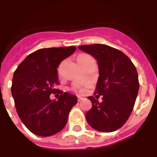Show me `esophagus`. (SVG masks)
<instances>
[{
	"label": "esophagus",
	"instance_id": "esophagus-1",
	"mask_svg": "<svg viewBox=\"0 0 157 157\" xmlns=\"http://www.w3.org/2000/svg\"><path fill=\"white\" fill-rule=\"evenodd\" d=\"M77 100H78V102H81V101H82V100H83V98L78 97V98H77Z\"/></svg>",
	"mask_w": 157,
	"mask_h": 157
}]
</instances>
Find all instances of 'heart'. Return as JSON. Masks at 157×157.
<instances>
[{"label":"heart","mask_w":157,"mask_h":157,"mask_svg":"<svg viewBox=\"0 0 157 157\" xmlns=\"http://www.w3.org/2000/svg\"><path fill=\"white\" fill-rule=\"evenodd\" d=\"M89 55H86V54H81V55H79L78 56H77V58H76V60H77V62H78V64L80 65H82V63L85 61V59L86 58H88ZM77 92L78 93H80V94H83V93H85L86 90L85 88H83V87H80V88H78L77 90Z\"/></svg>","instance_id":"1"}]
</instances>
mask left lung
<instances>
[{
  "mask_svg": "<svg viewBox=\"0 0 157 157\" xmlns=\"http://www.w3.org/2000/svg\"><path fill=\"white\" fill-rule=\"evenodd\" d=\"M79 48L98 60L99 76L94 94L89 97L92 109L86 113L88 124L100 132H113L128 120L138 94V73L130 59L117 48L106 44L82 45ZM97 98V96H96Z\"/></svg>",
  "mask_w": 157,
  "mask_h": 157,
  "instance_id": "left-lung-1",
  "label": "left lung"
}]
</instances>
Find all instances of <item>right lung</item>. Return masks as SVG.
<instances>
[{
  "label": "right lung",
  "mask_w": 157,
  "mask_h": 157,
  "mask_svg": "<svg viewBox=\"0 0 157 157\" xmlns=\"http://www.w3.org/2000/svg\"><path fill=\"white\" fill-rule=\"evenodd\" d=\"M75 49L74 46L40 48L27 56L14 72L11 90L17 113L34 135L47 137L60 131L77 103L75 96L55 88L59 84L57 68ZM52 93L60 95L57 101L49 98Z\"/></svg>",
  "instance_id": "1"
}]
</instances>
